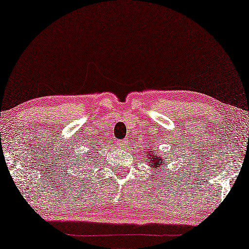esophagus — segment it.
Segmentation results:
<instances>
[{"label":"esophagus","instance_id":"obj_1","mask_svg":"<svg viewBox=\"0 0 249 249\" xmlns=\"http://www.w3.org/2000/svg\"><path fill=\"white\" fill-rule=\"evenodd\" d=\"M118 143H119L120 148H122V146H125V145L128 144V140H121V141L118 142Z\"/></svg>","mask_w":249,"mask_h":249}]
</instances>
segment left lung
<instances>
[{"instance_id":"left-lung-1","label":"left lung","mask_w":249,"mask_h":249,"mask_svg":"<svg viewBox=\"0 0 249 249\" xmlns=\"http://www.w3.org/2000/svg\"><path fill=\"white\" fill-rule=\"evenodd\" d=\"M144 158H146L145 162L149 163L150 169L153 170L152 174H154V172H156V173H160L161 175V170L163 169V166H166V168H168V161H166V159L158 156V154H154L153 151H146Z\"/></svg>"}]
</instances>
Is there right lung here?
Returning <instances> with one entry per match:
<instances>
[{"instance_id": "1", "label": "right lung", "mask_w": 249, "mask_h": 249, "mask_svg": "<svg viewBox=\"0 0 249 249\" xmlns=\"http://www.w3.org/2000/svg\"><path fill=\"white\" fill-rule=\"evenodd\" d=\"M92 145H93V143H92ZM92 145L90 146L91 150H87V151L85 152L84 156H81L79 158H76L75 160H72V161H75L77 168H79V170H78L79 173H81V169H84L86 165L92 164V163H95V161L97 160L95 153H97L96 148H98V146L92 148Z\"/></svg>"}]
</instances>
